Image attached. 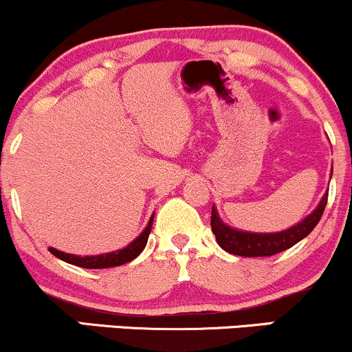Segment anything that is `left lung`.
Returning <instances> with one entry per match:
<instances>
[{
  "label": "left lung",
  "mask_w": 352,
  "mask_h": 352,
  "mask_svg": "<svg viewBox=\"0 0 352 352\" xmlns=\"http://www.w3.org/2000/svg\"><path fill=\"white\" fill-rule=\"evenodd\" d=\"M326 204H328V193H324V197L319 201L318 207L314 208V212L309 213L305 220L300 221L298 225H293L292 228L283 230V232L278 233H252L228 227L218 217L215 207H212V221H210V225H212V232L215 233L218 245L225 252L248 258L272 256V254L292 248L302 238L308 236L318 225V221L321 220Z\"/></svg>",
  "instance_id": "8db88e82"
}]
</instances>
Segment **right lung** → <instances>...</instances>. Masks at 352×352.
Returning <instances> with one entry per match:
<instances>
[{
  "label": "right lung",
  "mask_w": 352,
  "mask_h": 352,
  "mask_svg": "<svg viewBox=\"0 0 352 352\" xmlns=\"http://www.w3.org/2000/svg\"><path fill=\"white\" fill-rule=\"evenodd\" d=\"M152 221H153V215L151 217V220H148L147 227L144 228V232L140 233L134 241H131V243L125 246V248L117 250V252L94 254V256H78V254L59 252V250L52 248V246L50 248V252L54 254L56 258H59V260L66 261V263L80 266V268L99 270V268H111V266H120L124 263H129V261H132L134 258H137L140 253H142L145 245H147L148 235H151Z\"/></svg>",
  "instance_id": "add662e5"
}]
</instances>
